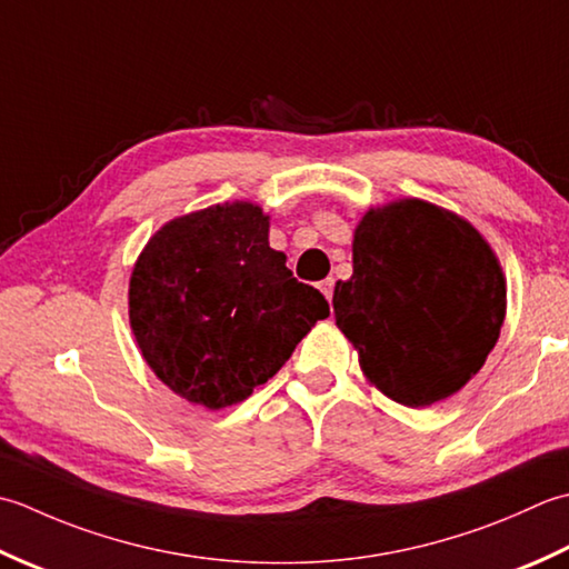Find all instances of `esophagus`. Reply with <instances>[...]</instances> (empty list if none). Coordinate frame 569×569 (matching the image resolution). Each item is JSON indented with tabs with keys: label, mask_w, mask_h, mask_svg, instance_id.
Here are the masks:
<instances>
[{
	"label": "esophagus",
	"mask_w": 569,
	"mask_h": 569,
	"mask_svg": "<svg viewBox=\"0 0 569 569\" xmlns=\"http://www.w3.org/2000/svg\"><path fill=\"white\" fill-rule=\"evenodd\" d=\"M319 289L323 292V297H327L329 301L333 299V277H327V280L319 282Z\"/></svg>",
	"instance_id": "obj_1"
}]
</instances>
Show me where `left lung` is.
Segmentation results:
<instances>
[{"label":"left lung","mask_w":569,"mask_h":569,"mask_svg":"<svg viewBox=\"0 0 569 569\" xmlns=\"http://www.w3.org/2000/svg\"><path fill=\"white\" fill-rule=\"evenodd\" d=\"M333 315L366 378L408 408L455 396L479 373L506 317L501 264L479 230L427 201L368 211Z\"/></svg>","instance_id":"left-lung-1"}]
</instances>
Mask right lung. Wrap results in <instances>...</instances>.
Listing matches in <instances>:
<instances>
[{
  "label": "right lung",
  "mask_w": 569,
  "mask_h": 569,
  "mask_svg": "<svg viewBox=\"0 0 569 569\" xmlns=\"http://www.w3.org/2000/svg\"><path fill=\"white\" fill-rule=\"evenodd\" d=\"M268 233L258 206H211L167 223L134 264V339L157 378L193 405L246 400L329 317V301L292 277Z\"/></svg>",
  "instance_id": "1"
}]
</instances>
